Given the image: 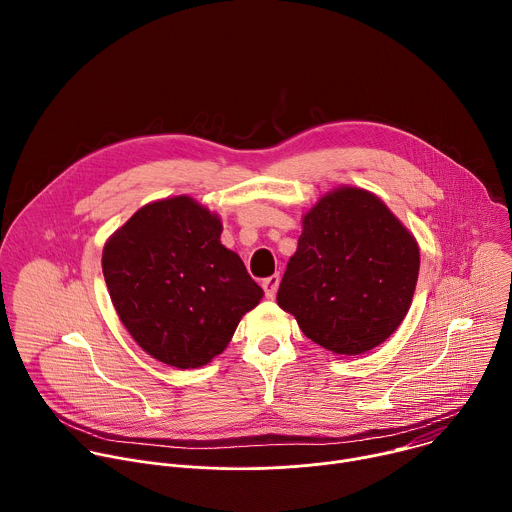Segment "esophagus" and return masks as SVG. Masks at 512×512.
Listing matches in <instances>:
<instances>
[{
  "label": "esophagus",
  "mask_w": 512,
  "mask_h": 512,
  "mask_svg": "<svg viewBox=\"0 0 512 512\" xmlns=\"http://www.w3.org/2000/svg\"><path fill=\"white\" fill-rule=\"evenodd\" d=\"M279 281H281V277H279V273H275V275H269L267 279H263V289H265V296L269 298V300H273L275 298V294H277V287H279Z\"/></svg>",
  "instance_id": "1"
}]
</instances>
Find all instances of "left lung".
<instances>
[{
  "label": "left lung",
  "instance_id": "1",
  "mask_svg": "<svg viewBox=\"0 0 512 512\" xmlns=\"http://www.w3.org/2000/svg\"><path fill=\"white\" fill-rule=\"evenodd\" d=\"M419 247L387 204L342 186L302 218L277 304L302 332L334 354H362L385 342L409 312Z\"/></svg>",
  "mask_w": 512,
  "mask_h": 512
}]
</instances>
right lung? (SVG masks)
<instances>
[{
	"mask_svg": "<svg viewBox=\"0 0 512 512\" xmlns=\"http://www.w3.org/2000/svg\"><path fill=\"white\" fill-rule=\"evenodd\" d=\"M221 233L218 214L174 196L141 206L105 243L103 275L119 320L170 367H204L263 298Z\"/></svg>",
	"mask_w": 512,
	"mask_h": 512,
	"instance_id": "obj_1",
	"label": "right lung"
}]
</instances>
